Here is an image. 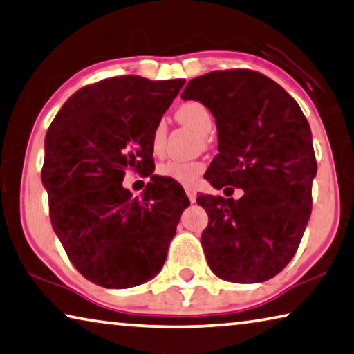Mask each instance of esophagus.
Wrapping results in <instances>:
<instances>
[{"instance_id":"esophagus-1","label":"esophagus","mask_w":354,"mask_h":354,"mask_svg":"<svg viewBox=\"0 0 354 354\" xmlns=\"http://www.w3.org/2000/svg\"><path fill=\"white\" fill-rule=\"evenodd\" d=\"M186 195L192 203H195V200H197V192H195L194 187H186Z\"/></svg>"}]
</instances>
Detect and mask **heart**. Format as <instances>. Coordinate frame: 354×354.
I'll use <instances>...</instances> for the list:
<instances>
[{
  "mask_svg": "<svg viewBox=\"0 0 354 354\" xmlns=\"http://www.w3.org/2000/svg\"><path fill=\"white\" fill-rule=\"evenodd\" d=\"M176 118L183 124L194 129L195 132L203 137L207 136L212 131V126H214L209 110L201 102H197V100H187V102H183L179 105L176 109ZM165 137L167 124L162 120L156 124L153 131V140H151L153 151L156 154H159L164 149ZM201 171H203V164L192 160H168L165 164H160L157 167L159 176L171 179V181L179 184H194L201 175Z\"/></svg>",
  "mask_w": 354,
  "mask_h": 354,
  "instance_id": "1",
  "label": "heart"
}]
</instances>
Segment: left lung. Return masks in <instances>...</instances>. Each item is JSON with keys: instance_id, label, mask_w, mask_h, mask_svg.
Wrapping results in <instances>:
<instances>
[{"instance_id": "obj_1", "label": "left lung", "mask_w": 354, "mask_h": 354, "mask_svg": "<svg viewBox=\"0 0 354 354\" xmlns=\"http://www.w3.org/2000/svg\"><path fill=\"white\" fill-rule=\"evenodd\" d=\"M216 118L218 154L206 171L212 187L244 190L239 200L200 195L209 222L201 233L207 265L234 283L272 279L299 248L317 175L310 126L296 100L255 71H214L181 94ZM225 189V190H227Z\"/></svg>"}]
</instances>
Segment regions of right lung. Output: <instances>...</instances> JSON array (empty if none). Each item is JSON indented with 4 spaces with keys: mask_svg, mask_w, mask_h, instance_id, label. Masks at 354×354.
Wrapping results in <instances>:
<instances>
[{
    "mask_svg": "<svg viewBox=\"0 0 354 354\" xmlns=\"http://www.w3.org/2000/svg\"><path fill=\"white\" fill-rule=\"evenodd\" d=\"M186 80L105 78L66 100L46 136L42 184L50 221L72 265L105 288H131L164 266L183 211L178 183L153 175V131ZM148 171L142 198L122 187Z\"/></svg>",
    "mask_w": 354,
    "mask_h": 354,
    "instance_id": "right-lung-1",
    "label": "right lung"
}]
</instances>
